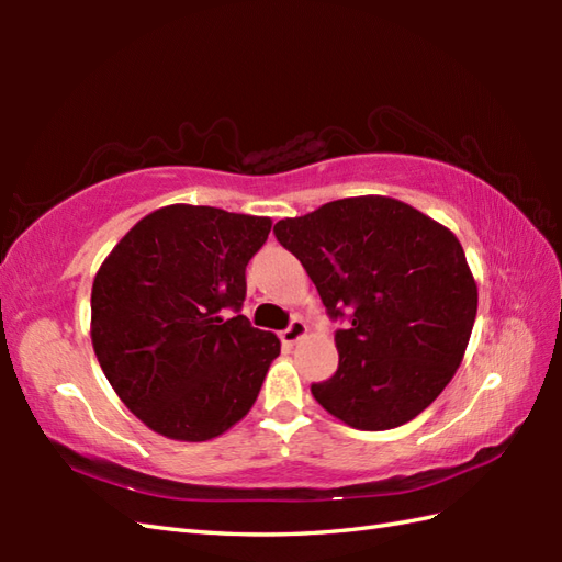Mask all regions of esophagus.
I'll return each instance as SVG.
<instances>
[{"instance_id": "esophagus-1", "label": "esophagus", "mask_w": 562, "mask_h": 562, "mask_svg": "<svg viewBox=\"0 0 562 562\" xmlns=\"http://www.w3.org/2000/svg\"><path fill=\"white\" fill-rule=\"evenodd\" d=\"M306 333H308V328H306L304 321H302V318H294L292 324L280 333V340H282L284 345H294V342H300V340L306 336Z\"/></svg>"}]
</instances>
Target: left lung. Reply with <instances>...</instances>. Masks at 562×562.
I'll return each mask as SVG.
<instances>
[{"instance_id": "obj_1", "label": "left lung", "mask_w": 562, "mask_h": 562, "mask_svg": "<svg viewBox=\"0 0 562 562\" xmlns=\"http://www.w3.org/2000/svg\"><path fill=\"white\" fill-rule=\"evenodd\" d=\"M300 258L333 318L338 372L312 384L314 398L355 429L413 420L457 374L479 288L445 224L384 195L342 198L274 224Z\"/></svg>"}]
</instances>
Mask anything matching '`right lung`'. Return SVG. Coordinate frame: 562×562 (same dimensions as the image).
<instances>
[{"label": "right lung", "mask_w": 562, "mask_h": 562, "mask_svg": "<svg viewBox=\"0 0 562 562\" xmlns=\"http://www.w3.org/2000/svg\"><path fill=\"white\" fill-rule=\"evenodd\" d=\"M270 226V217L166 205L101 262L91 288L93 352L117 398L154 432L207 441L254 408L280 340L238 308L246 266Z\"/></svg>", "instance_id": "right-lung-1"}]
</instances>
